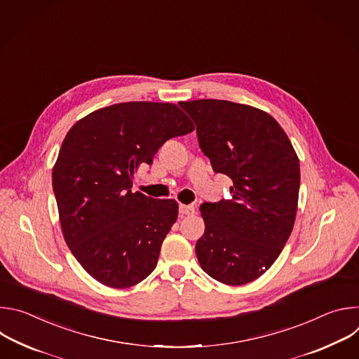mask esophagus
<instances>
[{
    "instance_id": "34e87169",
    "label": "esophagus",
    "mask_w": 359,
    "mask_h": 359,
    "mask_svg": "<svg viewBox=\"0 0 359 359\" xmlns=\"http://www.w3.org/2000/svg\"><path fill=\"white\" fill-rule=\"evenodd\" d=\"M194 212H196V209L193 208V206H186V204H180L179 206V213H180V216L183 217V216H191V215H194Z\"/></svg>"
}]
</instances>
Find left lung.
Returning <instances> with one entry per match:
<instances>
[{"label": "left lung", "instance_id": "left-lung-1", "mask_svg": "<svg viewBox=\"0 0 359 359\" xmlns=\"http://www.w3.org/2000/svg\"><path fill=\"white\" fill-rule=\"evenodd\" d=\"M196 122L200 149L216 173L231 177V198L204 203V234L196 243L204 273L227 285L263 276L294 227L299 161L267 112L230 100L179 102Z\"/></svg>", "mask_w": 359, "mask_h": 359}]
</instances>
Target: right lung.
<instances>
[{
  "label": "right lung",
  "instance_id": "obj_1",
  "mask_svg": "<svg viewBox=\"0 0 359 359\" xmlns=\"http://www.w3.org/2000/svg\"><path fill=\"white\" fill-rule=\"evenodd\" d=\"M194 130L175 104L123 102L93 111L67 133L53 169L64 238L83 270L111 288H129L155 270L177 220L173 198L133 193L140 163Z\"/></svg>",
  "mask_w": 359,
  "mask_h": 359
}]
</instances>
